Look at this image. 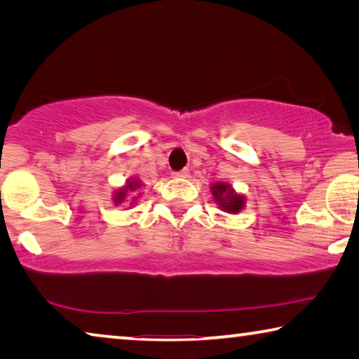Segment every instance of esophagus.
<instances>
[{"label": "esophagus", "instance_id": "obj_1", "mask_svg": "<svg viewBox=\"0 0 359 359\" xmlns=\"http://www.w3.org/2000/svg\"><path fill=\"white\" fill-rule=\"evenodd\" d=\"M188 174H190V171H188V169H182V171L172 172V177H175V179H185V177H188Z\"/></svg>", "mask_w": 359, "mask_h": 359}]
</instances>
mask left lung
<instances>
[{"mask_svg":"<svg viewBox=\"0 0 359 359\" xmlns=\"http://www.w3.org/2000/svg\"><path fill=\"white\" fill-rule=\"evenodd\" d=\"M210 191H212V196L217 201V204L220 205V208L224 212H229V214H238V212L242 210L245 204V199L244 196H241V194L234 193L233 188L228 184H220V182H217L210 187Z\"/></svg>","mask_w":359,"mask_h":359,"instance_id":"left-lung-1","label":"left lung"}]
</instances>
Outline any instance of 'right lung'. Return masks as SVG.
I'll use <instances>...</instances> for the list:
<instances>
[{
	"mask_svg": "<svg viewBox=\"0 0 359 359\" xmlns=\"http://www.w3.org/2000/svg\"><path fill=\"white\" fill-rule=\"evenodd\" d=\"M139 187H141V184H139L137 180H128V184H126V187H125V188H121V190H118L117 193H115V198H114L115 204H120V203H123V201H125V196H126V193H130V191H135L136 188H139Z\"/></svg>",
	"mask_w": 359,
	"mask_h": 359,
	"instance_id": "add662e5",
	"label": "right lung"
}]
</instances>
